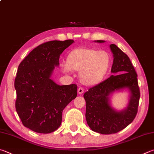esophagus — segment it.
Wrapping results in <instances>:
<instances>
[{
  "label": "esophagus",
  "instance_id": "esophagus-1",
  "mask_svg": "<svg viewBox=\"0 0 154 154\" xmlns=\"http://www.w3.org/2000/svg\"><path fill=\"white\" fill-rule=\"evenodd\" d=\"M83 91H84V89H83V88H79L77 89L78 94H82L83 93Z\"/></svg>",
  "mask_w": 154,
  "mask_h": 154
}]
</instances>
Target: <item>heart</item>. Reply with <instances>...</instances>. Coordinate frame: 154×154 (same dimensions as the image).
Returning <instances> with one entry per match:
<instances>
[{"mask_svg": "<svg viewBox=\"0 0 154 154\" xmlns=\"http://www.w3.org/2000/svg\"><path fill=\"white\" fill-rule=\"evenodd\" d=\"M110 65L111 58L107 52L91 47H79L67 54L62 69L65 72L79 71L80 82L85 85L93 86L104 79Z\"/></svg>", "mask_w": 154, "mask_h": 154, "instance_id": "b5f03b06", "label": "heart"}]
</instances>
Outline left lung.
<instances>
[{"mask_svg":"<svg viewBox=\"0 0 154 154\" xmlns=\"http://www.w3.org/2000/svg\"><path fill=\"white\" fill-rule=\"evenodd\" d=\"M110 48L114 58L111 72L115 75H111L83 95L87 123L92 131L103 135L118 133L131 124L137 113L140 97L137 74L129 58L115 44H110ZM125 88L130 93L129 104L123 110L118 111L111 107L109 96L114 92Z\"/></svg>","mask_w":154,"mask_h":154,"instance_id":"obj_1","label":"left lung"}]
</instances>
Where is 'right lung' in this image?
I'll list each match as a JSON object with an SVG mask.
<instances>
[{
    "mask_svg": "<svg viewBox=\"0 0 154 154\" xmlns=\"http://www.w3.org/2000/svg\"><path fill=\"white\" fill-rule=\"evenodd\" d=\"M73 42L53 40L40 44L19 64L15 79L16 111L25 127L34 132L57 130L64 108L77 97V85H59L51 79L60 55Z\"/></svg>",
    "mask_w": 154,
    "mask_h": 154,
    "instance_id": "1",
    "label": "right lung"
}]
</instances>
